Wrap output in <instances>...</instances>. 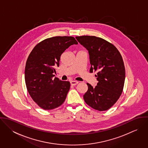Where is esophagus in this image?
I'll return each mask as SVG.
<instances>
[{"label": "esophagus", "mask_w": 148, "mask_h": 148, "mask_svg": "<svg viewBox=\"0 0 148 148\" xmlns=\"http://www.w3.org/2000/svg\"><path fill=\"white\" fill-rule=\"evenodd\" d=\"M70 83H71V85H76L77 84L79 83V82H77V81H71L70 82Z\"/></svg>", "instance_id": "esophagus-1"}]
</instances>
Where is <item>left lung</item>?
<instances>
[{"label": "left lung", "instance_id": "left-lung-1", "mask_svg": "<svg viewBox=\"0 0 148 148\" xmlns=\"http://www.w3.org/2000/svg\"><path fill=\"white\" fill-rule=\"evenodd\" d=\"M79 42L88 51L90 72L97 71L98 83L95 88L89 83L83 96L91 108L104 111L113 106L120 97L125 82V71L122 56L112 44L94 36H76Z\"/></svg>", "mask_w": 148, "mask_h": 148}]
</instances>
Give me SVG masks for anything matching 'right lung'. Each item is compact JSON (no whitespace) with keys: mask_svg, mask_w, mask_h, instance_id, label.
<instances>
[{"mask_svg":"<svg viewBox=\"0 0 148 148\" xmlns=\"http://www.w3.org/2000/svg\"><path fill=\"white\" fill-rule=\"evenodd\" d=\"M72 36H55L38 43L30 53L25 68V82L33 100L40 108L51 110L63 104L70 83L55 77L61 55L71 45L77 44Z\"/></svg>","mask_w":148,"mask_h":148,"instance_id":"1","label":"right lung"}]
</instances>
